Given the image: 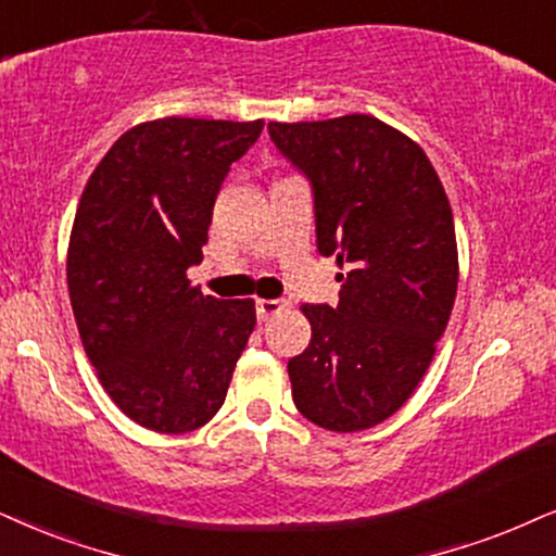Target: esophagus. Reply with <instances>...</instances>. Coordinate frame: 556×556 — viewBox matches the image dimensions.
<instances>
[{"label": "esophagus", "mask_w": 556, "mask_h": 556, "mask_svg": "<svg viewBox=\"0 0 556 556\" xmlns=\"http://www.w3.org/2000/svg\"><path fill=\"white\" fill-rule=\"evenodd\" d=\"M287 311V305L282 300H256V318H258V323H266V320H271L274 315H279V313H285Z\"/></svg>", "instance_id": "esophagus-1"}]
</instances>
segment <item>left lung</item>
I'll list each match as a JSON object with an SVG mask.
<instances>
[{
  "label": "left lung",
  "mask_w": 556,
  "mask_h": 556,
  "mask_svg": "<svg viewBox=\"0 0 556 556\" xmlns=\"http://www.w3.org/2000/svg\"><path fill=\"white\" fill-rule=\"evenodd\" d=\"M315 192L318 251L346 266L339 305H302L313 336L287 364L311 424L354 433L388 420L431 367L459 254L439 174L413 138L371 115L269 123Z\"/></svg>",
  "instance_id": "8db88e82"
}]
</instances>
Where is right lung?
I'll return each instance as SVG.
<instances>
[{
    "label": "right lung",
    "instance_id": "add662e5",
    "mask_svg": "<svg viewBox=\"0 0 556 556\" xmlns=\"http://www.w3.org/2000/svg\"><path fill=\"white\" fill-rule=\"evenodd\" d=\"M264 121L161 117L125 130L84 187L66 282L102 388L138 426L187 433L226 403L256 326L254 300L189 282L215 197Z\"/></svg>",
    "mask_w": 556,
    "mask_h": 556
}]
</instances>
